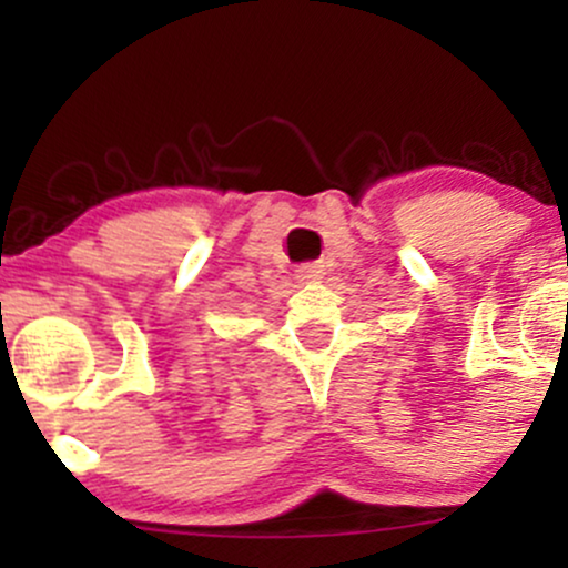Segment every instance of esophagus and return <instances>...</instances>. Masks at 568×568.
I'll use <instances>...</instances> for the list:
<instances>
[{
    "instance_id": "1",
    "label": "esophagus",
    "mask_w": 568,
    "mask_h": 568,
    "mask_svg": "<svg viewBox=\"0 0 568 568\" xmlns=\"http://www.w3.org/2000/svg\"><path fill=\"white\" fill-rule=\"evenodd\" d=\"M298 283H321L323 280V266L321 264H302L296 270Z\"/></svg>"
}]
</instances>
